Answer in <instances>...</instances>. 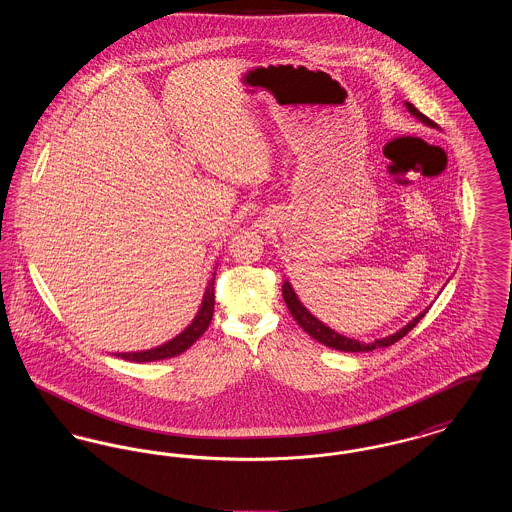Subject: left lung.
<instances>
[{
    "instance_id": "1",
    "label": "left lung",
    "mask_w": 512,
    "mask_h": 512,
    "mask_svg": "<svg viewBox=\"0 0 512 512\" xmlns=\"http://www.w3.org/2000/svg\"><path fill=\"white\" fill-rule=\"evenodd\" d=\"M407 109L413 113L416 119H420V121L424 122V124H428V126H436V122L432 121V119H428L424 113H420L416 107H414L413 103H407ZM282 293H284V301H286V305H288V309H290V313H292V317L295 318V322L309 334V336H313L315 340L320 341V343H324V345H328V347H332V349H338V351H351V353H359V351H372V349H376V347H390L391 343H395V341L401 340V338H405L411 330H413L414 326L420 322V318L424 317L428 311H422L418 317L413 318L405 328H401L399 332H395L393 336H388V338H382V340L370 341V343H363V341L357 340H349V338H345V336H340L338 332H334L332 328H328L326 324H322L320 320L313 317L301 303H299V299H297V295L293 293L292 286L286 282L284 284V288H282Z\"/></svg>"
}]
</instances>
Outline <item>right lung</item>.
<instances>
[{
	"instance_id": "obj_1",
	"label": "right lung",
	"mask_w": 512,
	"mask_h": 512,
	"mask_svg": "<svg viewBox=\"0 0 512 512\" xmlns=\"http://www.w3.org/2000/svg\"><path fill=\"white\" fill-rule=\"evenodd\" d=\"M213 313H215V278L207 286L203 305H201L194 322L180 336H176L174 340L167 341L165 345H159L155 349L138 351V353H119V357L126 361H134V363H149V361H161V359L176 357V355L184 353L207 330V326L213 320Z\"/></svg>"
}]
</instances>
